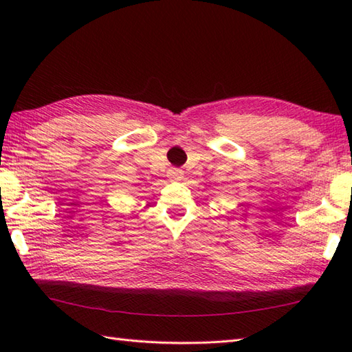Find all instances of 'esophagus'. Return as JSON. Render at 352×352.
<instances>
[{
	"label": "esophagus",
	"mask_w": 352,
	"mask_h": 352,
	"mask_svg": "<svg viewBox=\"0 0 352 352\" xmlns=\"http://www.w3.org/2000/svg\"><path fill=\"white\" fill-rule=\"evenodd\" d=\"M183 175H184V172L182 169L172 168V169L168 170V178H169L170 182H180L182 178H183Z\"/></svg>",
	"instance_id": "obj_1"
}]
</instances>
